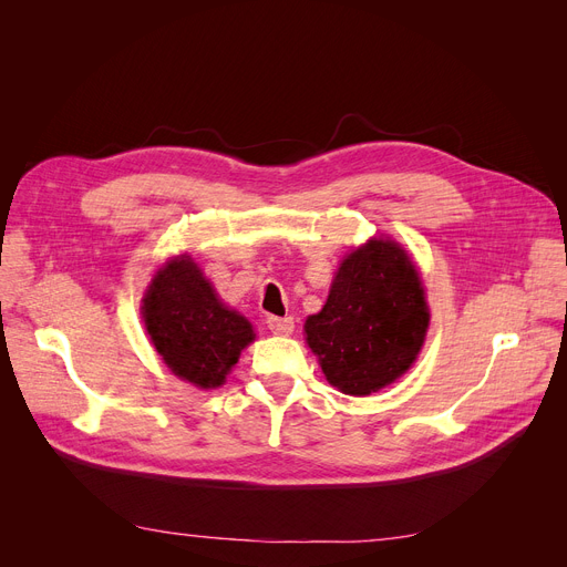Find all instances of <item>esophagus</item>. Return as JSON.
Returning <instances> with one entry per match:
<instances>
[{"instance_id":"obj_1","label":"esophagus","mask_w":567,"mask_h":567,"mask_svg":"<svg viewBox=\"0 0 567 567\" xmlns=\"http://www.w3.org/2000/svg\"><path fill=\"white\" fill-rule=\"evenodd\" d=\"M267 326L274 334H291L293 332V319L291 317H269Z\"/></svg>"}]
</instances>
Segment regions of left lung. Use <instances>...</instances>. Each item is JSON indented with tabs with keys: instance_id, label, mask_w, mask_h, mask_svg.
<instances>
[{
	"instance_id": "left-lung-1",
	"label": "left lung",
	"mask_w": 567,
	"mask_h": 567,
	"mask_svg": "<svg viewBox=\"0 0 567 567\" xmlns=\"http://www.w3.org/2000/svg\"><path fill=\"white\" fill-rule=\"evenodd\" d=\"M429 321L412 257L373 237L339 264L326 306L306 321V339L332 388L369 396L417 360Z\"/></svg>"
}]
</instances>
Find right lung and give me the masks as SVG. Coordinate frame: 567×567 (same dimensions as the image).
Here are the masks:
<instances>
[{"instance_id": "1", "label": "right lung", "mask_w": 567, "mask_h": 567, "mask_svg": "<svg viewBox=\"0 0 567 567\" xmlns=\"http://www.w3.org/2000/svg\"><path fill=\"white\" fill-rule=\"evenodd\" d=\"M141 312L166 367L200 390L223 385L255 339L250 321L220 303L188 255L168 259L155 274Z\"/></svg>"}]
</instances>
